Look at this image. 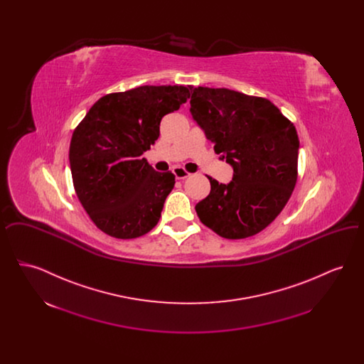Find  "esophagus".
Returning <instances> with one entry per match:
<instances>
[{
	"mask_svg": "<svg viewBox=\"0 0 364 364\" xmlns=\"http://www.w3.org/2000/svg\"><path fill=\"white\" fill-rule=\"evenodd\" d=\"M173 174L176 176V178L177 180H184V178H187V177H190L191 174L184 169V168H181V166H176L173 168Z\"/></svg>",
	"mask_w": 364,
	"mask_h": 364,
	"instance_id": "obj_1",
	"label": "esophagus"
}]
</instances>
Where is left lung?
Returning <instances> with one entry per match:
<instances>
[{"mask_svg": "<svg viewBox=\"0 0 364 364\" xmlns=\"http://www.w3.org/2000/svg\"><path fill=\"white\" fill-rule=\"evenodd\" d=\"M191 114L233 168L196 206L202 224L221 237L254 236L272 224L289 200L297 180L299 138L294 124L266 98L228 88L192 87Z\"/></svg>", "mask_w": 364, "mask_h": 364, "instance_id": "obj_1", "label": "left lung"}]
</instances>
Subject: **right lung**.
<instances>
[{
  "instance_id": "obj_1",
  "label": "right lung",
  "mask_w": 364,
  "mask_h": 364,
  "mask_svg": "<svg viewBox=\"0 0 364 364\" xmlns=\"http://www.w3.org/2000/svg\"><path fill=\"white\" fill-rule=\"evenodd\" d=\"M190 98L186 86H140L90 107L70 139L75 192L91 221L116 239H135L158 224L172 172H156L141 154L156 143L165 114Z\"/></svg>"
}]
</instances>
